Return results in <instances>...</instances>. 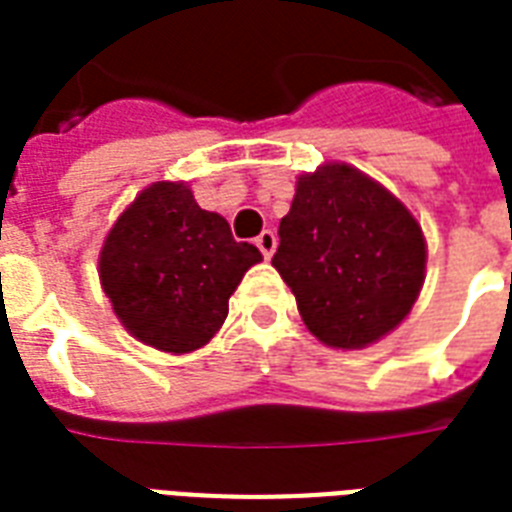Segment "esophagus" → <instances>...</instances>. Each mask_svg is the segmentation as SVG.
Instances as JSON below:
<instances>
[{"label": "esophagus", "instance_id": "1", "mask_svg": "<svg viewBox=\"0 0 512 512\" xmlns=\"http://www.w3.org/2000/svg\"><path fill=\"white\" fill-rule=\"evenodd\" d=\"M275 245H278V237H275V231L264 229L259 237H256V248H259L264 259H270L272 253H275Z\"/></svg>", "mask_w": 512, "mask_h": 512}]
</instances>
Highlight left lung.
Masks as SVG:
<instances>
[{"label":"left lung","instance_id":"1","mask_svg":"<svg viewBox=\"0 0 512 512\" xmlns=\"http://www.w3.org/2000/svg\"><path fill=\"white\" fill-rule=\"evenodd\" d=\"M278 237L272 267L327 346L363 349L412 311L425 272L420 223L352 166L302 174Z\"/></svg>","mask_w":512,"mask_h":512}]
</instances>
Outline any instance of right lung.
Listing matches in <instances>:
<instances>
[{
  "instance_id": "right-lung-1",
  "label": "right lung",
  "mask_w": 512,
  "mask_h": 512,
  "mask_svg": "<svg viewBox=\"0 0 512 512\" xmlns=\"http://www.w3.org/2000/svg\"><path fill=\"white\" fill-rule=\"evenodd\" d=\"M261 261L218 212L201 210L188 185L158 182L106 237L100 283L119 322L160 352H193L218 333L229 297Z\"/></svg>"
}]
</instances>
